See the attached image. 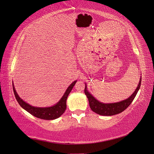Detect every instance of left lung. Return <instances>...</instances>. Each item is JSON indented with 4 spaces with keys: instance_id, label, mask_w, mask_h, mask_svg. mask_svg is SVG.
Masks as SVG:
<instances>
[{
    "instance_id": "obj_1",
    "label": "left lung",
    "mask_w": 154,
    "mask_h": 154,
    "mask_svg": "<svg viewBox=\"0 0 154 154\" xmlns=\"http://www.w3.org/2000/svg\"><path fill=\"white\" fill-rule=\"evenodd\" d=\"M141 83V78L139 80V83L136 88V91L133 92V94L128 97V99L125 100L120 102L114 103H103L99 101L96 100L89 92L87 90V87L85 88V94L87 96L89 105L91 110L97 114L101 116H113L119 114L124 111L127 107L132 103V102L134 100L137 93L140 88Z\"/></svg>"
}]
</instances>
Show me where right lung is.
Here are the masks:
<instances>
[{
	"label": "right lung",
	"mask_w": 154,
	"mask_h": 154,
	"mask_svg": "<svg viewBox=\"0 0 154 154\" xmlns=\"http://www.w3.org/2000/svg\"><path fill=\"white\" fill-rule=\"evenodd\" d=\"M76 83V81H74L70 85V86L67 88L66 92H65L64 95L57 104H56L53 106L45 107V108L32 106L23 101L17 94V93L15 89V87H14L13 83V89L17 101L23 109H25L26 111L30 113L31 115L34 116L36 118L45 120H52L59 118L60 116H61L64 113V112L66 110L67 107V98L69 94V93L72 91V88L74 86V85H75Z\"/></svg>",
	"instance_id": "add662e5"
}]
</instances>
